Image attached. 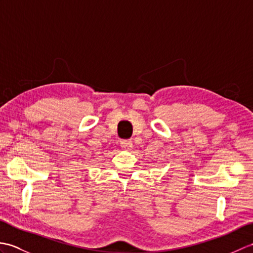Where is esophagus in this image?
I'll list each match as a JSON object with an SVG mask.
<instances>
[{"label":"esophagus","instance_id":"obj_1","mask_svg":"<svg viewBox=\"0 0 253 253\" xmlns=\"http://www.w3.org/2000/svg\"><path fill=\"white\" fill-rule=\"evenodd\" d=\"M121 146L124 149H129L132 147V141L131 140H121Z\"/></svg>","mask_w":253,"mask_h":253}]
</instances>
